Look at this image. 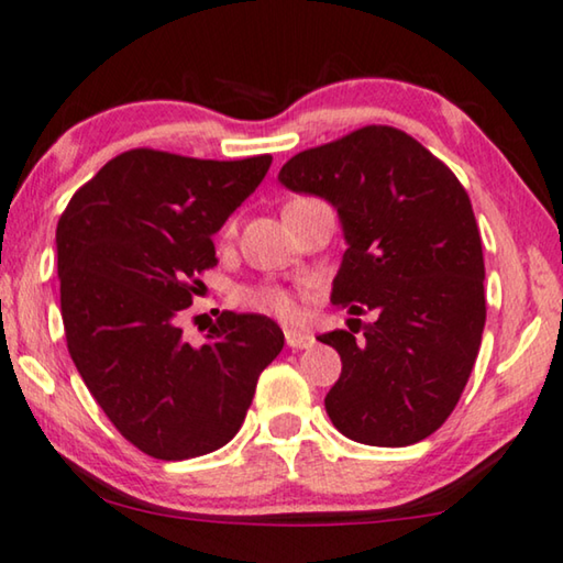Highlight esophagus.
I'll use <instances>...</instances> for the list:
<instances>
[{"mask_svg": "<svg viewBox=\"0 0 563 563\" xmlns=\"http://www.w3.org/2000/svg\"><path fill=\"white\" fill-rule=\"evenodd\" d=\"M284 340H287L291 350H309L311 344H314V336L307 334V332H297V330L284 332Z\"/></svg>", "mask_w": 563, "mask_h": 563, "instance_id": "obj_1", "label": "esophagus"}]
</instances>
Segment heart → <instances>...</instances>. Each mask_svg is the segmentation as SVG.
Segmentation results:
<instances>
[{
    "label": "heart",
    "instance_id": "1",
    "mask_svg": "<svg viewBox=\"0 0 563 563\" xmlns=\"http://www.w3.org/2000/svg\"><path fill=\"white\" fill-rule=\"evenodd\" d=\"M227 233H233V221L227 227ZM236 299L241 305L262 311V314H272L279 319H294L297 317V301H294L287 289L276 287V284H256V287H241L236 291Z\"/></svg>",
    "mask_w": 563,
    "mask_h": 563
}]
</instances>
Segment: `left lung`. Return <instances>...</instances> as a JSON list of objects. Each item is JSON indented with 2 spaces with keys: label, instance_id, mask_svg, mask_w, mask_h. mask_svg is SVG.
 I'll list each match as a JSON object with an SVG mask.
<instances>
[{
  "label": "left lung",
  "instance_id": "left-lung-1",
  "mask_svg": "<svg viewBox=\"0 0 563 563\" xmlns=\"http://www.w3.org/2000/svg\"><path fill=\"white\" fill-rule=\"evenodd\" d=\"M279 180L330 201L347 241L332 305L350 311V330L317 336L342 357L324 397L334 428L379 448L432 435L461 400L486 324L481 233L461 180L390 125L301 151ZM362 313L369 325L353 319Z\"/></svg>",
  "mask_w": 563,
  "mask_h": 563
}]
</instances>
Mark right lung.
<instances>
[{
    "instance_id": "add662e5",
    "label": "right lung",
    "mask_w": 563,
    "mask_h": 563,
    "mask_svg": "<svg viewBox=\"0 0 563 563\" xmlns=\"http://www.w3.org/2000/svg\"><path fill=\"white\" fill-rule=\"evenodd\" d=\"M272 155L201 161L133 148L108 161L57 221L67 350L120 435L158 461L219 451L236 435L284 332L262 314L221 311L201 347L180 314L213 233L262 184Z\"/></svg>"
}]
</instances>
